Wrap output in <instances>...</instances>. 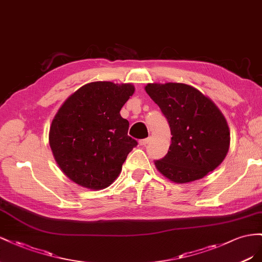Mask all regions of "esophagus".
<instances>
[{"label":"esophagus","mask_w":262,"mask_h":262,"mask_svg":"<svg viewBox=\"0 0 262 262\" xmlns=\"http://www.w3.org/2000/svg\"><path fill=\"white\" fill-rule=\"evenodd\" d=\"M149 141H150V138H145V139H140L139 140V145L140 146H146Z\"/></svg>","instance_id":"34e87169"}]
</instances>
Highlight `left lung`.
Here are the masks:
<instances>
[{"mask_svg":"<svg viewBox=\"0 0 262 262\" xmlns=\"http://www.w3.org/2000/svg\"><path fill=\"white\" fill-rule=\"evenodd\" d=\"M146 92L166 116L171 130L168 154L157 169L176 183L199 180L217 168L229 147L225 117L199 90L183 83H150Z\"/></svg>","mask_w":262,"mask_h":262,"instance_id":"obj_1","label":"left lung"}]
</instances>
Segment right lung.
<instances>
[{
  "label": "right lung",
  "mask_w": 262,
  "mask_h": 262,
  "mask_svg": "<svg viewBox=\"0 0 262 262\" xmlns=\"http://www.w3.org/2000/svg\"><path fill=\"white\" fill-rule=\"evenodd\" d=\"M135 89L99 81L85 84L59 108L49 133L52 154L63 173L92 190L106 188L122 170L137 140L119 114Z\"/></svg>",
  "instance_id": "obj_1"
}]
</instances>
